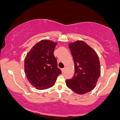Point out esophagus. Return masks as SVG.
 <instances>
[{
    "instance_id": "obj_1",
    "label": "esophagus",
    "mask_w": 120,
    "mask_h": 120,
    "mask_svg": "<svg viewBox=\"0 0 120 120\" xmlns=\"http://www.w3.org/2000/svg\"><path fill=\"white\" fill-rule=\"evenodd\" d=\"M65 68H66L65 67H64V68H62V72H64V71H65Z\"/></svg>"
}]
</instances>
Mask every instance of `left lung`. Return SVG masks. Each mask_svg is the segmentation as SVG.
Listing matches in <instances>:
<instances>
[{
    "mask_svg": "<svg viewBox=\"0 0 120 120\" xmlns=\"http://www.w3.org/2000/svg\"><path fill=\"white\" fill-rule=\"evenodd\" d=\"M75 65V73L66 85L75 93L84 94L93 90L100 76L99 56L94 50L83 41L69 45Z\"/></svg>",
    "mask_w": 120,
    "mask_h": 120,
    "instance_id": "obj_1",
    "label": "left lung"
}]
</instances>
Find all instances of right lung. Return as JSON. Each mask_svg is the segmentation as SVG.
Masks as SVG:
<instances>
[{"label":"right lung","instance_id":"right-lung-1","mask_svg":"<svg viewBox=\"0 0 120 120\" xmlns=\"http://www.w3.org/2000/svg\"><path fill=\"white\" fill-rule=\"evenodd\" d=\"M56 44L42 40L32 47L25 58L24 68L30 83L38 89L49 88L54 85L61 73L54 55Z\"/></svg>","mask_w":120,"mask_h":120}]
</instances>
